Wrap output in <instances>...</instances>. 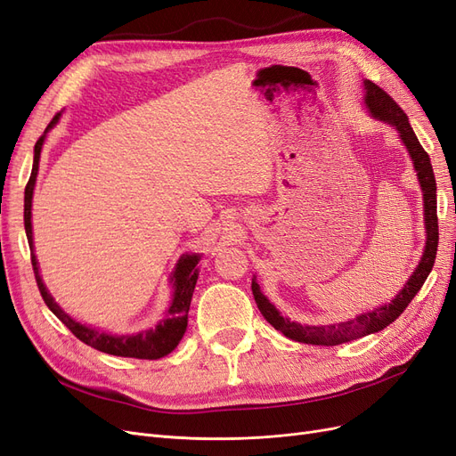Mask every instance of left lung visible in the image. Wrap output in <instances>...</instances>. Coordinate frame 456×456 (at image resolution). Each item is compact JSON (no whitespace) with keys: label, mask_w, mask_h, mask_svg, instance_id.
<instances>
[{"label":"left lung","mask_w":456,"mask_h":456,"mask_svg":"<svg viewBox=\"0 0 456 456\" xmlns=\"http://www.w3.org/2000/svg\"><path fill=\"white\" fill-rule=\"evenodd\" d=\"M363 86H365V104H367V108H370L371 115L377 117V119L387 121L388 125L398 128L405 148H407L411 159H413V167L417 170L419 182L422 187L424 224H426V232L428 234H426V246H424L422 259L419 261V267L415 269L413 274H411L407 284L403 286V289L398 293V296L392 299V303L375 308L373 313L360 314L358 318L350 320V322H343V324L301 326V324H296V322H289L288 318L281 316V313H278L276 308L269 303V299L263 296L259 289V284L256 281H252L254 299L257 303V308L261 311V314L265 316L269 324L274 330L282 331L288 339L306 343V345L335 346V345L360 339V337H365V335L380 331L387 326H390L392 322L405 311L407 305L413 301V297L422 288L424 281L428 278V274L434 267L436 254H437V240H439L437 199H436V175L432 170L430 157L424 151L413 128H411L405 111L398 104H395L394 98L380 89V86L375 85L373 81H363Z\"/></svg>","instance_id":"left-lung-1"}]
</instances>
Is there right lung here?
<instances>
[{"label":"right lung","instance_id":"obj_1","mask_svg":"<svg viewBox=\"0 0 456 456\" xmlns=\"http://www.w3.org/2000/svg\"><path fill=\"white\" fill-rule=\"evenodd\" d=\"M58 117H61V113H56L53 117V121L45 128V134L49 128H53L58 123ZM45 134L39 136V140L36 142L34 168H32L30 180H28L26 189H24V229H26L28 244H30L32 267H34L36 282H37L43 301H45V305L51 308V313L58 320H61L62 324L73 335H76L79 341H83L85 345H89L100 352H106V354L123 356V358H138V360H157V358H163V356L170 354V352L182 341V337L187 328L189 305H191V297H193L195 284L199 278V271L195 269L199 263V256H185L180 259L178 265H175L174 276H172L174 299H172L170 308L167 311V318L160 322L155 330L142 331L138 335H110V333H102L98 330L79 324V322L69 318L62 311V308L54 303L45 284H43L41 276H39L36 254H34V240H32V195H34L36 175H37V168H39L41 145H43V142H45Z\"/></svg>","mask_w":456,"mask_h":456}]
</instances>
